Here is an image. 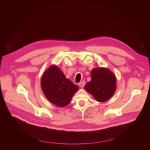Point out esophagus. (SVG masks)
<instances>
[{
	"instance_id": "esophagus-1",
	"label": "esophagus",
	"mask_w": 150,
	"mask_h": 150,
	"mask_svg": "<svg viewBox=\"0 0 150 150\" xmlns=\"http://www.w3.org/2000/svg\"><path fill=\"white\" fill-rule=\"evenodd\" d=\"M79 86H80L81 88H83L84 87V86L85 85V81H81V82H80V83H79V84H78Z\"/></svg>"
}]
</instances>
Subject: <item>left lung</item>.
<instances>
[{
    "instance_id": "8db88e82",
    "label": "left lung",
    "mask_w": 150,
    "mask_h": 150,
    "mask_svg": "<svg viewBox=\"0 0 150 150\" xmlns=\"http://www.w3.org/2000/svg\"><path fill=\"white\" fill-rule=\"evenodd\" d=\"M91 76V80L85 86L86 91L99 102L111 98L116 89L117 80L113 73L107 68H95Z\"/></svg>"
}]
</instances>
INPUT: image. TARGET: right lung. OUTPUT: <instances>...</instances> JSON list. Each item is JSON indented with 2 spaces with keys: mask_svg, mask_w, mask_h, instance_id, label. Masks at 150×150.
I'll use <instances>...</instances> for the list:
<instances>
[{
  "mask_svg": "<svg viewBox=\"0 0 150 150\" xmlns=\"http://www.w3.org/2000/svg\"><path fill=\"white\" fill-rule=\"evenodd\" d=\"M41 86L47 99L58 107L69 105L79 86L66 79L64 73L56 66L52 65L44 73Z\"/></svg>",
  "mask_w": 150,
  "mask_h": 150,
  "instance_id": "1",
  "label": "right lung"
}]
</instances>
